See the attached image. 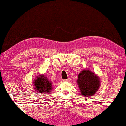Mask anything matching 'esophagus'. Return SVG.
<instances>
[{
  "instance_id": "34e87169",
  "label": "esophagus",
  "mask_w": 126,
  "mask_h": 126,
  "mask_svg": "<svg viewBox=\"0 0 126 126\" xmlns=\"http://www.w3.org/2000/svg\"><path fill=\"white\" fill-rule=\"evenodd\" d=\"M70 81V79H69V78H68V79L63 80V81H64V82H67V81Z\"/></svg>"
}]
</instances>
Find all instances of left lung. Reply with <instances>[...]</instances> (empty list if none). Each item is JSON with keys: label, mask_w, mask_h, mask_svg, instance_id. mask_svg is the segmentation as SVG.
<instances>
[{"label": "left lung", "mask_w": 126, "mask_h": 126, "mask_svg": "<svg viewBox=\"0 0 126 126\" xmlns=\"http://www.w3.org/2000/svg\"><path fill=\"white\" fill-rule=\"evenodd\" d=\"M78 76L77 83L81 95L84 97L95 95L101 86L100 78L88 69L82 70Z\"/></svg>", "instance_id": "8db88e82"}]
</instances>
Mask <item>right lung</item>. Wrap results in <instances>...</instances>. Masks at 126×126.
<instances>
[{
  "mask_svg": "<svg viewBox=\"0 0 126 126\" xmlns=\"http://www.w3.org/2000/svg\"><path fill=\"white\" fill-rule=\"evenodd\" d=\"M33 88L35 92L43 94H50L53 89L52 82L47 79L45 75L40 74L33 80Z\"/></svg>",
  "mask_w": 126,
  "mask_h": 126,
  "instance_id": "add662e5",
  "label": "right lung"
}]
</instances>
